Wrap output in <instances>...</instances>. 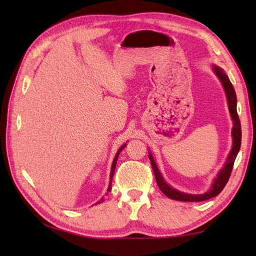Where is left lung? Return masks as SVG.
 I'll return each mask as SVG.
<instances>
[{
    "instance_id": "1",
    "label": "left lung",
    "mask_w": 256,
    "mask_h": 256,
    "mask_svg": "<svg viewBox=\"0 0 256 256\" xmlns=\"http://www.w3.org/2000/svg\"><path fill=\"white\" fill-rule=\"evenodd\" d=\"M214 70L216 74L218 76L220 81L222 82V86H224L226 94V99H228V104H229V110L230 114L233 120V130H232V138H233V146L231 150V153L229 154V157H228L224 167L220 170L218 177L214 179V182L212 184L211 189L209 192H206L204 194H184L180 192L178 190L172 188L170 186L165 182L164 178H162V174L160 172L158 168L156 166V162L153 158V156L150 153V160L152 167H153V172L155 175V179L157 182V184H158L160 189L162 190V192L165 196H167L168 198L174 199V200H178V201H204L216 197L218 196L224 188L226 187V184L229 180L230 175L233 170V164H234V160L236 158V155L240 150L241 148V138H242V132H241V123H240V118H238V112H236V94L234 88H233L232 84L230 82L228 76L224 74V70L221 68L214 66Z\"/></svg>"
}]
</instances>
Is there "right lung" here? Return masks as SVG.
Wrapping results in <instances>:
<instances>
[{
    "label": "right lung",
    "instance_id": "1",
    "mask_svg": "<svg viewBox=\"0 0 256 256\" xmlns=\"http://www.w3.org/2000/svg\"><path fill=\"white\" fill-rule=\"evenodd\" d=\"M125 148V145H123L121 148H120L118 150V153H116V157H114V160H113V164H112V168H111V175H110V184H108V192H110L111 190V184H112V178H113V175H114V170H116V160H118V154H120V152H121L123 148ZM104 200V199H101V200H99L98 201L96 204H100V202H102V201Z\"/></svg>",
    "mask_w": 256,
    "mask_h": 256
}]
</instances>
